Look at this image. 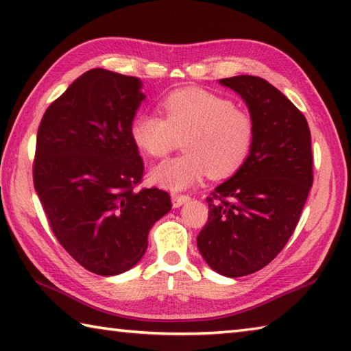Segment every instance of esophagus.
Here are the masks:
<instances>
[{
	"instance_id": "34e87169",
	"label": "esophagus",
	"mask_w": 351,
	"mask_h": 351,
	"mask_svg": "<svg viewBox=\"0 0 351 351\" xmlns=\"http://www.w3.org/2000/svg\"><path fill=\"white\" fill-rule=\"evenodd\" d=\"M187 201H190V196L189 195H180V193L171 195V204H173L175 208L181 207V205L185 204Z\"/></svg>"
}]
</instances>
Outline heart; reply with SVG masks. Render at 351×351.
Returning a JSON list of instances; mask_svg holds the SVG:
<instances>
[{"mask_svg":"<svg viewBox=\"0 0 351 351\" xmlns=\"http://www.w3.org/2000/svg\"><path fill=\"white\" fill-rule=\"evenodd\" d=\"M160 114L144 112L130 123L140 152L166 158L182 138L184 154L156 166L150 178L169 190L189 189L204 175L225 180L242 169L256 141V121L234 101L202 88H181L164 95Z\"/></svg>","mask_w":351,"mask_h":351,"instance_id":"heart-1","label":"heart"}]
</instances>
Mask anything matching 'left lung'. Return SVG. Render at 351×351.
I'll use <instances>...</instances> for the list:
<instances>
[{
  "label": "left lung",
  "mask_w": 351,
  "mask_h": 351,
  "mask_svg": "<svg viewBox=\"0 0 351 351\" xmlns=\"http://www.w3.org/2000/svg\"><path fill=\"white\" fill-rule=\"evenodd\" d=\"M221 84L246 101L256 141L242 169L207 197L196 242L211 269L236 278L269 265L293 234L313 184V155L306 117L269 82L234 75Z\"/></svg>",
  "instance_id": "1"
}]
</instances>
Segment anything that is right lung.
I'll use <instances>...</instances> for the list:
<instances>
[{
	"instance_id": "right-lung-1",
	"label": "right lung",
	"mask_w": 351,
	"mask_h": 351,
	"mask_svg": "<svg viewBox=\"0 0 351 351\" xmlns=\"http://www.w3.org/2000/svg\"><path fill=\"white\" fill-rule=\"evenodd\" d=\"M141 80L103 68L75 79L40 120L33 184L54 237L80 266L117 276L140 262L167 191L140 189L144 164L130 123Z\"/></svg>"
}]
</instances>
